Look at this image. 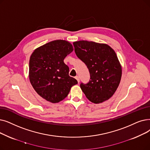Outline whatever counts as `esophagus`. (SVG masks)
<instances>
[{"mask_svg":"<svg viewBox=\"0 0 150 150\" xmlns=\"http://www.w3.org/2000/svg\"><path fill=\"white\" fill-rule=\"evenodd\" d=\"M75 79L77 80L78 83L80 82V78H79V76H75Z\"/></svg>","mask_w":150,"mask_h":150,"instance_id":"1","label":"esophagus"}]
</instances>
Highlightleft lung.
<instances>
[{
  "instance_id": "8db88e82",
  "label": "left lung",
  "mask_w": 150,
  "mask_h": 150,
  "mask_svg": "<svg viewBox=\"0 0 150 150\" xmlns=\"http://www.w3.org/2000/svg\"><path fill=\"white\" fill-rule=\"evenodd\" d=\"M75 54L89 70L90 79L81 83L86 97L94 103L109 99L120 83L122 70L115 51L106 44L81 40L74 43Z\"/></svg>"
}]
</instances>
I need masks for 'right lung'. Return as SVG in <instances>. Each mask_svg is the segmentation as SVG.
I'll return each mask as SVG.
<instances>
[{
    "instance_id": "1",
    "label": "right lung",
    "mask_w": 150,
    "mask_h": 150,
    "mask_svg": "<svg viewBox=\"0 0 150 150\" xmlns=\"http://www.w3.org/2000/svg\"><path fill=\"white\" fill-rule=\"evenodd\" d=\"M74 50L70 43L62 40L50 42L37 48L29 60V80L42 98L52 103L64 99L71 86L78 83L69 76L64 58Z\"/></svg>"
}]
</instances>
